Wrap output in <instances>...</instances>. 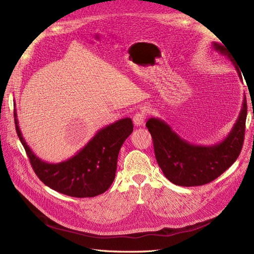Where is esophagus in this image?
I'll return each instance as SVG.
<instances>
[{
	"label": "esophagus",
	"mask_w": 254,
	"mask_h": 254,
	"mask_svg": "<svg viewBox=\"0 0 254 254\" xmlns=\"http://www.w3.org/2000/svg\"><path fill=\"white\" fill-rule=\"evenodd\" d=\"M145 118H146V116H145V114L142 113V112L141 113H139V112L136 113L134 115V117H133V123H134L136 127H140V126L144 125Z\"/></svg>",
	"instance_id": "34e87169"
}]
</instances>
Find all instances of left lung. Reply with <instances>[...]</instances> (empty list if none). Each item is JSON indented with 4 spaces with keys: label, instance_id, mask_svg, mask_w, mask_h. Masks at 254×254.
Listing matches in <instances>:
<instances>
[{
    "label": "left lung",
    "instance_id": "left-lung-1",
    "mask_svg": "<svg viewBox=\"0 0 254 254\" xmlns=\"http://www.w3.org/2000/svg\"><path fill=\"white\" fill-rule=\"evenodd\" d=\"M212 46L220 54L231 58L223 46L217 43H213ZM235 68L242 79L238 67ZM246 118L245 95L242 110L230 134L212 146L190 144L159 118H150L146 127L152 136L155 159L165 177L174 185L195 187L211 183L237 160L244 144Z\"/></svg>",
    "mask_w": 254,
    "mask_h": 254
}]
</instances>
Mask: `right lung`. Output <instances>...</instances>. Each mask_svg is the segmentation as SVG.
Returning a JSON list of instances; mask_svg holds the SVG:
<instances>
[{
    "label": "right lung",
    "mask_w": 254,
    "mask_h": 254,
    "mask_svg": "<svg viewBox=\"0 0 254 254\" xmlns=\"http://www.w3.org/2000/svg\"><path fill=\"white\" fill-rule=\"evenodd\" d=\"M16 132L37 177L50 189L73 197H93L107 191L116 176L120 148L133 132L131 118L101 128L73 157L60 163H47L25 142L14 110Z\"/></svg>",
    "instance_id": "right-lung-1"
}]
</instances>
